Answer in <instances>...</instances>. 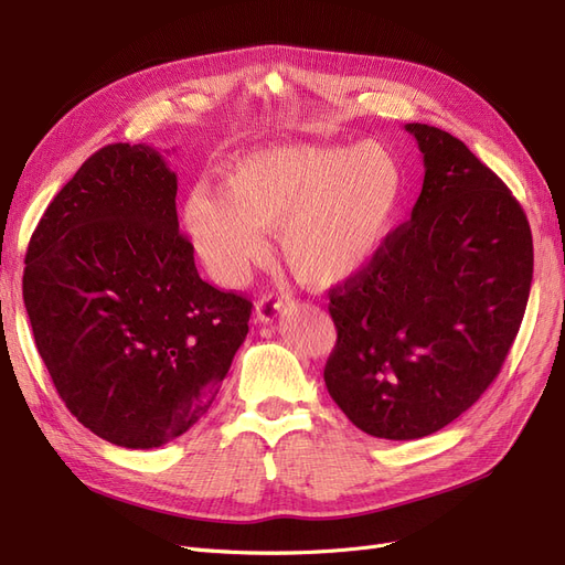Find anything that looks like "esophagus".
Wrapping results in <instances>:
<instances>
[{
  "instance_id": "obj_1",
  "label": "esophagus",
  "mask_w": 565,
  "mask_h": 565,
  "mask_svg": "<svg viewBox=\"0 0 565 565\" xmlns=\"http://www.w3.org/2000/svg\"><path fill=\"white\" fill-rule=\"evenodd\" d=\"M286 300H279V298H275V296H265V298H260L258 302H256V317H258V321H263V323H269V321H275L281 311L286 309Z\"/></svg>"
}]
</instances>
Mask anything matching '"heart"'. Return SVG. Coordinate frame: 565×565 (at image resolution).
<instances>
[{"mask_svg":"<svg viewBox=\"0 0 565 565\" xmlns=\"http://www.w3.org/2000/svg\"><path fill=\"white\" fill-rule=\"evenodd\" d=\"M403 188V167L384 143H279L237 158L221 191L195 188L181 221L218 284H242L265 254L263 230H277L288 269L307 286L332 288L377 254Z\"/></svg>","mask_w":565,"mask_h":565,"instance_id":"obj_1","label":"heart"}]
</instances>
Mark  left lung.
<instances>
[{
	"instance_id": "8db88e82",
	"label": "left lung",
	"mask_w": 565,
	"mask_h": 565,
	"mask_svg": "<svg viewBox=\"0 0 565 565\" xmlns=\"http://www.w3.org/2000/svg\"><path fill=\"white\" fill-rule=\"evenodd\" d=\"M424 153L412 218L328 290L338 344L323 370L349 422L419 440L470 409L524 319L533 237L510 188L449 132L407 122Z\"/></svg>"
}]
</instances>
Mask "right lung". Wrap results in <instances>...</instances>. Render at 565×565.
Returning <instances> with one entry per match:
<instances>
[{
    "label": "right lung",
    "mask_w": 565,
    "mask_h": 565,
    "mask_svg": "<svg viewBox=\"0 0 565 565\" xmlns=\"http://www.w3.org/2000/svg\"><path fill=\"white\" fill-rule=\"evenodd\" d=\"M23 300L62 403L128 449L200 422L254 307L200 279L177 174L146 143L104 146L53 198L28 246Z\"/></svg>",
    "instance_id": "right-lung-1"
}]
</instances>
